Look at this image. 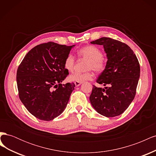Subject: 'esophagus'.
<instances>
[{"label":"esophagus","instance_id":"1","mask_svg":"<svg viewBox=\"0 0 156 156\" xmlns=\"http://www.w3.org/2000/svg\"><path fill=\"white\" fill-rule=\"evenodd\" d=\"M82 83H80V82H75V87H79V85H81Z\"/></svg>","mask_w":156,"mask_h":156}]
</instances>
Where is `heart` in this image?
I'll return each instance as SVG.
<instances>
[{
  "label": "heart",
  "mask_w": 156,
  "mask_h": 156,
  "mask_svg": "<svg viewBox=\"0 0 156 156\" xmlns=\"http://www.w3.org/2000/svg\"><path fill=\"white\" fill-rule=\"evenodd\" d=\"M77 54L79 57L88 60L87 70H94L98 73H101L106 68V61L103 57L102 51L95 45H87L80 49ZM75 65V58L72 54H69L66 57L64 62V66L68 72H73ZM94 73L91 71L79 73H75L71 75L69 80L71 81L82 83L86 81H90L94 78Z\"/></svg>",
  "instance_id": "1"
}]
</instances>
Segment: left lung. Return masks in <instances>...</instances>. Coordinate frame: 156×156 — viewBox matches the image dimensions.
<instances>
[{
  "instance_id": "obj_1",
  "label": "left lung",
  "mask_w": 156,
  "mask_h": 156,
  "mask_svg": "<svg viewBox=\"0 0 156 156\" xmlns=\"http://www.w3.org/2000/svg\"><path fill=\"white\" fill-rule=\"evenodd\" d=\"M91 44L103 45L108 60L105 71L96 81L107 87L102 88L93 85L90 101L103 116L120 115L135 96L140 77L138 59L127 44L111 37H103Z\"/></svg>"
}]
</instances>
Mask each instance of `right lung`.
Here are the masks:
<instances>
[{
    "instance_id": "right-lung-1",
    "label": "right lung",
    "mask_w": 156,
    "mask_h": 156,
    "mask_svg": "<svg viewBox=\"0 0 156 156\" xmlns=\"http://www.w3.org/2000/svg\"><path fill=\"white\" fill-rule=\"evenodd\" d=\"M73 46L51 41L37 45L25 55L19 66V97L37 119L53 120L66 107L75 84L61 83L69 74L64 62Z\"/></svg>"
}]
</instances>
